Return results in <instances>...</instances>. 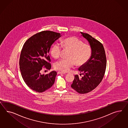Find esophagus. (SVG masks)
Instances as JSON below:
<instances>
[{"mask_svg": "<svg viewBox=\"0 0 128 128\" xmlns=\"http://www.w3.org/2000/svg\"><path fill=\"white\" fill-rule=\"evenodd\" d=\"M57 74H65L66 73H64V72H62L59 71V72H57Z\"/></svg>", "mask_w": 128, "mask_h": 128, "instance_id": "1", "label": "esophagus"}]
</instances>
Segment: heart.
<instances>
[{"label": "heart", "instance_id": "b5f03b06", "mask_svg": "<svg viewBox=\"0 0 128 128\" xmlns=\"http://www.w3.org/2000/svg\"><path fill=\"white\" fill-rule=\"evenodd\" d=\"M61 45L64 50L69 51L66 60H61L56 62L54 68L62 72H67L76 64L81 66L85 64L90 59L92 49L90 45L84 44L83 41L75 37L62 40ZM62 52V48L57 44L52 46L50 53L54 59L59 58Z\"/></svg>", "mask_w": 128, "mask_h": 128}]
</instances>
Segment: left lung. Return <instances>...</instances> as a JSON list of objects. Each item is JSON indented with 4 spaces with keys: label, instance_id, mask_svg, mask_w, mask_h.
<instances>
[{
    "label": "left lung",
    "instance_id": "1",
    "mask_svg": "<svg viewBox=\"0 0 128 128\" xmlns=\"http://www.w3.org/2000/svg\"><path fill=\"white\" fill-rule=\"evenodd\" d=\"M92 49V54L88 61L78 68L83 76L77 74L71 88L80 94L88 93L94 90L102 82L106 68V57L102 44L88 34L80 32Z\"/></svg>",
    "mask_w": 128,
    "mask_h": 128
}]
</instances>
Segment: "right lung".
Instances as JSON below:
<instances>
[{"label": "right lung", "instance_id": "add662e5", "mask_svg": "<svg viewBox=\"0 0 128 128\" xmlns=\"http://www.w3.org/2000/svg\"><path fill=\"white\" fill-rule=\"evenodd\" d=\"M62 36L60 33L45 31L37 33L24 43L21 52L20 68L24 82L31 90L42 93L50 88L55 82L57 73L52 71L42 74L45 66L50 70L51 61L49 52L52 44Z\"/></svg>", "mask_w": 128, "mask_h": 128}]
</instances>
